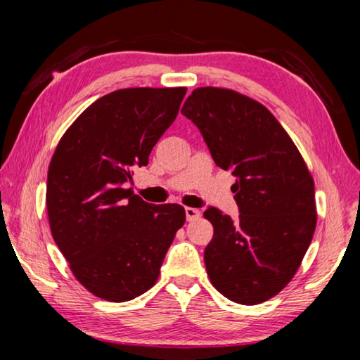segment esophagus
I'll list each match as a JSON object with an SVG mask.
<instances>
[{
    "instance_id": "34e87169",
    "label": "esophagus",
    "mask_w": 360,
    "mask_h": 360,
    "mask_svg": "<svg viewBox=\"0 0 360 360\" xmlns=\"http://www.w3.org/2000/svg\"><path fill=\"white\" fill-rule=\"evenodd\" d=\"M186 217L187 221H195V219L200 217V211L195 208H186Z\"/></svg>"
}]
</instances>
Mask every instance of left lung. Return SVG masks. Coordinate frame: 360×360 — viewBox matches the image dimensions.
Returning <instances> with one entry per match:
<instances>
[{"label":"left lung","mask_w":360,"mask_h":360,"mask_svg":"<svg viewBox=\"0 0 360 360\" xmlns=\"http://www.w3.org/2000/svg\"><path fill=\"white\" fill-rule=\"evenodd\" d=\"M212 160L231 172L240 216L210 206L214 235L205 265L229 300L257 304L285 288L316 229L314 182L300 152L268 109L235 90L195 89L181 109Z\"/></svg>","instance_id":"obj_1"}]
</instances>
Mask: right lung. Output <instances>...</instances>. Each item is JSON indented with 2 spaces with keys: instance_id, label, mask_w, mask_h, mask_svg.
<instances>
[{
  "instance_id": "right-lung-1",
  "label": "right lung",
  "mask_w": 360,
  "mask_h": 360,
  "mask_svg": "<svg viewBox=\"0 0 360 360\" xmlns=\"http://www.w3.org/2000/svg\"><path fill=\"white\" fill-rule=\"evenodd\" d=\"M186 87L120 89L92 103L60 139L47 173L53 241L94 295L129 302L155 284L181 205H150L125 188L178 115Z\"/></svg>"
}]
</instances>
